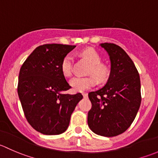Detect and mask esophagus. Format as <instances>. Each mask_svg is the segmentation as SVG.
Wrapping results in <instances>:
<instances>
[{
  "mask_svg": "<svg viewBox=\"0 0 158 158\" xmlns=\"http://www.w3.org/2000/svg\"><path fill=\"white\" fill-rule=\"evenodd\" d=\"M82 95H83L84 98H86V97L88 96V94H87L86 92H83V93H82Z\"/></svg>",
  "mask_w": 158,
  "mask_h": 158,
  "instance_id": "34e87169",
  "label": "esophagus"
}]
</instances>
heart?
<instances>
[{
  "mask_svg": "<svg viewBox=\"0 0 158 158\" xmlns=\"http://www.w3.org/2000/svg\"><path fill=\"white\" fill-rule=\"evenodd\" d=\"M81 56L91 63L89 74L93 75L99 82H103L109 77L110 69L107 65L101 63L102 58L99 54L93 49H84ZM73 57L67 54L63 57L61 63V71L66 77H70L73 73ZM96 81L93 76L89 77H75L70 81V85L76 91H83L95 86Z\"/></svg>",
  "mask_w": 158,
  "mask_h": 158,
  "instance_id": "heart-1",
  "label": "heart"
}]
</instances>
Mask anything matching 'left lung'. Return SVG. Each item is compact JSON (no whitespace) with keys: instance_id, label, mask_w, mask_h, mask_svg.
Instances as JSON below:
<instances>
[{"instance_id":"1","label":"left lung","mask_w":158,"mask_h":158,"mask_svg":"<svg viewBox=\"0 0 158 158\" xmlns=\"http://www.w3.org/2000/svg\"><path fill=\"white\" fill-rule=\"evenodd\" d=\"M111 60V73L102 88L89 92L92 108L88 125L94 133L105 137L121 135L128 129L141 106V81L135 63L119 46L101 44Z\"/></svg>"}]
</instances>
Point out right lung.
I'll use <instances>...</instances> for the list:
<instances>
[{"instance_id":"right-lung-1","label":"right lung","mask_w":158,"mask_h":158,"mask_svg":"<svg viewBox=\"0 0 158 158\" xmlns=\"http://www.w3.org/2000/svg\"><path fill=\"white\" fill-rule=\"evenodd\" d=\"M75 47L57 44L40 46L20 69L17 93L23 113L30 125L44 135L63 133L82 98L80 92H61L71 88L61 71L62 60Z\"/></svg>"}]
</instances>
